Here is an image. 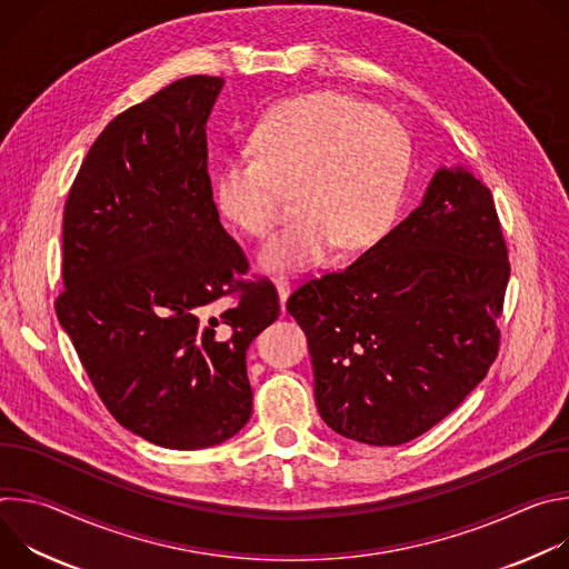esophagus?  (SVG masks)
<instances>
[{
  "instance_id": "1",
  "label": "esophagus",
  "mask_w": 569,
  "mask_h": 569,
  "mask_svg": "<svg viewBox=\"0 0 569 569\" xmlns=\"http://www.w3.org/2000/svg\"><path fill=\"white\" fill-rule=\"evenodd\" d=\"M274 286H277V290H279V299H281V306L286 303V299H288V295H290V279L286 277V274H277L274 277Z\"/></svg>"
}]
</instances>
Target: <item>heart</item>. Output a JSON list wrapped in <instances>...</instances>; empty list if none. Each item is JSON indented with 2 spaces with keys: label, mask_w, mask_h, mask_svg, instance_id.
Here are the masks:
<instances>
[{
  "label": "heart",
  "mask_w": 569,
  "mask_h": 569,
  "mask_svg": "<svg viewBox=\"0 0 569 569\" xmlns=\"http://www.w3.org/2000/svg\"><path fill=\"white\" fill-rule=\"evenodd\" d=\"M248 150L220 167L213 196L233 227L268 238L295 191L297 220L259 254L268 270L315 266L336 242L371 246L393 222L412 164L402 126L340 92L272 106L250 130Z\"/></svg>",
  "instance_id": "1"
}]
</instances>
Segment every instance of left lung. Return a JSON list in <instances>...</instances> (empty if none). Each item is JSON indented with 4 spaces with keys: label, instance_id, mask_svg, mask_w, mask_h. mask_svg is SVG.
<instances>
[{
    "label": "left lung",
    "instance_id": "8db88e82",
    "mask_svg": "<svg viewBox=\"0 0 569 569\" xmlns=\"http://www.w3.org/2000/svg\"><path fill=\"white\" fill-rule=\"evenodd\" d=\"M509 274L491 189L437 171L421 207L360 259L288 297L323 423L400 446L457 410L498 358Z\"/></svg>",
    "mask_w": 569,
    "mask_h": 569
}]
</instances>
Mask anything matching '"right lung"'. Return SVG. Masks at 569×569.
Returning a JSON list of instances; mask_svg holds the SVG:
<instances>
[{
    "instance_id": "right-lung-1",
    "label": "right lung",
    "mask_w": 569,
    "mask_h": 569,
    "mask_svg": "<svg viewBox=\"0 0 569 569\" xmlns=\"http://www.w3.org/2000/svg\"><path fill=\"white\" fill-rule=\"evenodd\" d=\"M220 88L187 76L117 114L62 213V329L110 415L173 450L250 421L246 351L281 310L268 277L246 279L213 202L207 119Z\"/></svg>"
}]
</instances>
